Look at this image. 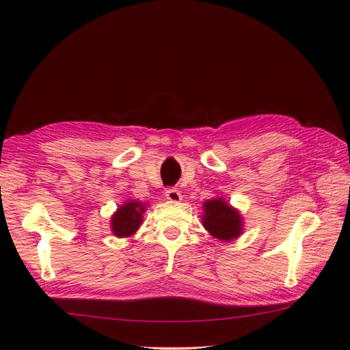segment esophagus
I'll return each mask as SVG.
<instances>
[{
  "label": "esophagus",
  "mask_w": 350,
  "mask_h": 350,
  "mask_svg": "<svg viewBox=\"0 0 350 350\" xmlns=\"http://www.w3.org/2000/svg\"><path fill=\"white\" fill-rule=\"evenodd\" d=\"M165 197L170 202H180L182 200V194L180 191H177L176 188H167L165 189Z\"/></svg>",
  "instance_id": "obj_1"
}]
</instances>
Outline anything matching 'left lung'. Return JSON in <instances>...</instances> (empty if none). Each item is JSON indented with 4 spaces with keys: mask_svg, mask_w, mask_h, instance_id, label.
<instances>
[{
    "mask_svg": "<svg viewBox=\"0 0 350 350\" xmlns=\"http://www.w3.org/2000/svg\"><path fill=\"white\" fill-rule=\"evenodd\" d=\"M203 215V226L217 239L232 241L242 233L241 215L222 198L206 202Z\"/></svg>",
    "mask_w": 350,
    "mask_h": 350,
    "instance_id": "obj_1",
    "label": "left lung"
}]
</instances>
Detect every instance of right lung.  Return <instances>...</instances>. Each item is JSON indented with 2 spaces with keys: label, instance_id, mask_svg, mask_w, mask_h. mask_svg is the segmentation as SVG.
<instances>
[{
  "label": "right lung",
  "instance_id": "1",
  "mask_svg": "<svg viewBox=\"0 0 350 350\" xmlns=\"http://www.w3.org/2000/svg\"><path fill=\"white\" fill-rule=\"evenodd\" d=\"M144 209L146 207L138 202H129L124 206L118 207L114 217L111 218L113 233L118 237H126L135 233L141 224V221H143Z\"/></svg>",
  "mask_w": 350,
  "mask_h": 350
}]
</instances>
